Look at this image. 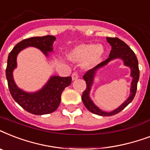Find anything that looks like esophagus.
<instances>
[{
	"label": "esophagus",
	"instance_id": "obj_1",
	"mask_svg": "<svg viewBox=\"0 0 150 150\" xmlns=\"http://www.w3.org/2000/svg\"><path fill=\"white\" fill-rule=\"evenodd\" d=\"M71 79H72V80L74 81V80H76L79 79V75H78L77 72H74L71 75Z\"/></svg>",
	"mask_w": 150,
	"mask_h": 150
}]
</instances>
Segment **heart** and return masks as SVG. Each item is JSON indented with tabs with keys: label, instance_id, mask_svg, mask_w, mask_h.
I'll use <instances>...</instances> for the list:
<instances>
[{
	"label": "heart",
	"instance_id": "b5f03b06",
	"mask_svg": "<svg viewBox=\"0 0 150 150\" xmlns=\"http://www.w3.org/2000/svg\"><path fill=\"white\" fill-rule=\"evenodd\" d=\"M104 49L96 43H80L68 53V58L75 62H82L86 68H91L102 61Z\"/></svg>",
	"mask_w": 150,
	"mask_h": 150
}]
</instances>
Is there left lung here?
<instances>
[{"label": "left lung", "mask_w": 150, "mask_h": 150, "mask_svg": "<svg viewBox=\"0 0 150 150\" xmlns=\"http://www.w3.org/2000/svg\"><path fill=\"white\" fill-rule=\"evenodd\" d=\"M107 41L111 46V50H110V53L109 54V57L107 60H105L104 61L99 64L98 65H96L95 68L88 71L83 75V79L86 82V89L82 93V102L84 103L85 107H86L89 111L92 112L93 114L100 115V116H112V115L117 114L119 112H121L122 110L125 109L132 101L134 97H135L136 90H137V83L139 79V69L138 59L133 50H131V48L125 42L121 40L120 39L117 38V37H115V38L107 37ZM115 59H121L123 61L124 64L130 68L131 77H133V82L131 83L130 95L129 98L117 109L114 110L111 112H106L100 110L98 107H96L90 98L89 93L91 90V85L93 83L94 78L97 70L106 65L110 61Z\"/></svg>", "instance_id": "obj_1"}]
</instances>
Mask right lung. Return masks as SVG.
Instances as JSON below:
<instances>
[{"instance_id":"1","label":"right lung","mask_w":150,"mask_h":150,"mask_svg":"<svg viewBox=\"0 0 150 150\" xmlns=\"http://www.w3.org/2000/svg\"><path fill=\"white\" fill-rule=\"evenodd\" d=\"M55 40L56 38L54 36L25 39L17 43L8 55L6 78L11 95L23 109L33 114L43 115L55 111L61 103L62 92L71 83V77L51 76L45 86L39 91L25 92L17 86L13 79V71L17 67V56L20 51L28 47H36L46 56H48L49 52L53 51V43Z\"/></svg>"}]
</instances>
